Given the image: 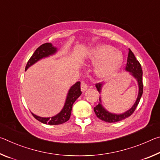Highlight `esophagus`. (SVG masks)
I'll return each instance as SVG.
<instances>
[{
  "label": "esophagus",
  "mask_w": 160,
  "mask_h": 160,
  "mask_svg": "<svg viewBox=\"0 0 160 160\" xmlns=\"http://www.w3.org/2000/svg\"><path fill=\"white\" fill-rule=\"evenodd\" d=\"M88 88V85H87V83L85 81H82L81 82V90H82V92H85V90Z\"/></svg>",
  "instance_id": "34e87169"
}]
</instances>
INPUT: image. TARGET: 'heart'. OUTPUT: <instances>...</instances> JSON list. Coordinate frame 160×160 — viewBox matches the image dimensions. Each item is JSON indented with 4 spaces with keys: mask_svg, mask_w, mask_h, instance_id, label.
Returning <instances> with one entry per match:
<instances>
[{
    "mask_svg": "<svg viewBox=\"0 0 160 160\" xmlns=\"http://www.w3.org/2000/svg\"><path fill=\"white\" fill-rule=\"evenodd\" d=\"M93 64H97L96 74L102 79H110L117 75L122 67L123 56L120 51L109 45L100 44L89 55Z\"/></svg>",
    "mask_w": 160,
    "mask_h": 160,
    "instance_id": "obj_1",
    "label": "heart"
}]
</instances>
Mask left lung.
<instances>
[{"instance_id":"obj_1","label":"left lung","mask_w":160,"mask_h":160,"mask_svg":"<svg viewBox=\"0 0 160 160\" xmlns=\"http://www.w3.org/2000/svg\"><path fill=\"white\" fill-rule=\"evenodd\" d=\"M126 71L128 72L132 77H133L136 80L138 85V94L137 99L135 100L134 104L132 105L131 109L127 110L126 112L122 113H114L109 112L103 107L102 104L101 97H99V102L98 105L94 108V111L97 117L101 119V120L108 123H115L118 121H122L123 119L129 117L132 113L134 112L135 109H136L138 104L141 98L142 92H143V84H142V70L141 66L134 56L133 53L131 50L128 49V58H127V64L126 66ZM104 84L103 82L96 84V88L97 91L99 93L102 92V89Z\"/></svg>"}]
</instances>
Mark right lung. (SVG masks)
<instances>
[{
	"instance_id": "obj_1",
	"label": "right lung",
	"mask_w": 160,
	"mask_h": 160,
	"mask_svg": "<svg viewBox=\"0 0 160 160\" xmlns=\"http://www.w3.org/2000/svg\"><path fill=\"white\" fill-rule=\"evenodd\" d=\"M57 51L58 48L53 46L51 43H45V44L41 45L39 48H37L32 57L29 58L25 67V70H28L32 65L36 63L37 61H40L42 58L53 56L56 53ZM81 94H82V92L80 90V82L78 81L73 85L70 87L68 92L66 102H65L63 109L57 114L52 116V117H41V116L35 115L33 113H32V115L37 120L44 124L59 125V124L63 123L69 120L70 114H71L72 105H73L75 100L81 95Z\"/></svg>"
}]
</instances>
